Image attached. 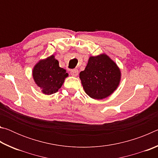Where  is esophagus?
<instances>
[{
	"label": "esophagus",
	"mask_w": 158,
	"mask_h": 158,
	"mask_svg": "<svg viewBox=\"0 0 158 158\" xmlns=\"http://www.w3.org/2000/svg\"><path fill=\"white\" fill-rule=\"evenodd\" d=\"M78 74H79V71H78V69H72V70L70 71V74L73 77H77V75H78Z\"/></svg>",
	"instance_id": "1"
}]
</instances>
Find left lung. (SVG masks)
I'll use <instances>...</instances> for the list:
<instances>
[{
  "mask_svg": "<svg viewBox=\"0 0 158 158\" xmlns=\"http://www.w3.org/2000/svg\"><path fill=\"white\" fill-rule=\"evenodd\" d=\"M79 77L85 93L100 100L108 97L116 89L121 79V71L110 58L102 54L90 56Z\"/></svg>",
  "mask_w": 158,
  "mask_h": 158,
  "instance_id": "1",
  "label": "left lung"
}]
</instances>
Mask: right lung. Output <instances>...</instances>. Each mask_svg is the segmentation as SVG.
<instances>
[{"label": "right lung", "instance_id": "right-lung-1", "mask_svg": "<svg viewBox=\"0 0 158 158\" xmlns=\"http://www.w3.org/2000/svg\"><path fill=\"white\" fill-rule=\"evenodd\" d=\"M58 64V61L52 55L47 59L40 60L34 67L33 79L44 94L56 93L68 76L65 69L60 68Z\"/></svg>", "mask_w": 158, "mask_h": 158}]
</instances>
